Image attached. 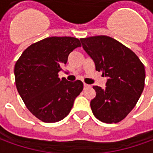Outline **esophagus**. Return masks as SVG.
Here are the masks:
<instances>
[{"label":"esophagus","instance_id":"34e87169","mask_svg":"<svg viewBox=\"0 0 153 153\" xmlns=\"http://www.w3.org/2000/svg\"><path fill=\"white\" fill-rule=\"evenodd\" d=\"M83 87H84V88H89L90 85L87 84V83H83Z\"/></svg>","mask_w":153,"mask_h":153}]
</instances>
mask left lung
I'll use <instances>...</instances> for the list:
<instances>
[{"instance_id": "left-lung-1", "label": "left lung", "mask_w": 153, "mask_h": 153, "mask_svg": "<svg viewBox=\"0 0 153 153\" xmlns=\"http://www.w3.org/2000/svg\"><path fill=\"white\" fill-rule=\"evenodd\" d=\"M80 40L94 61L96 70L108 77L104 89L93 87L96 91V97L90 102L93 115L107 124L121 121L134 109L143 91V64L133 51L108 36Z\"/></svg>"}]
</instances>
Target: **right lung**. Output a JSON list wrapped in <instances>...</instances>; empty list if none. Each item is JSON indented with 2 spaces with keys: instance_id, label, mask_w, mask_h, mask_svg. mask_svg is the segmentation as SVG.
Segmentation results:
<instances>
[{
  "instance_id": "obj_1",
  "label": "right lung",
  "mask_w": 153,
  "mask_h": 153,
  "mask_svg": "<svg viewBox=\"0 0 153 153\" xmlns=\"http://www.w3.org/2000/svg\"><path fill=\"white\" fill-rule=\"evenodd\" d=\"M79 47L76 38H47L26 48L15 63L18 93L28 111L42 121L54 123L66 117L83 90L80 80L60 79L58 74L69 54Z\"/></svg>"
}]
</instances>
